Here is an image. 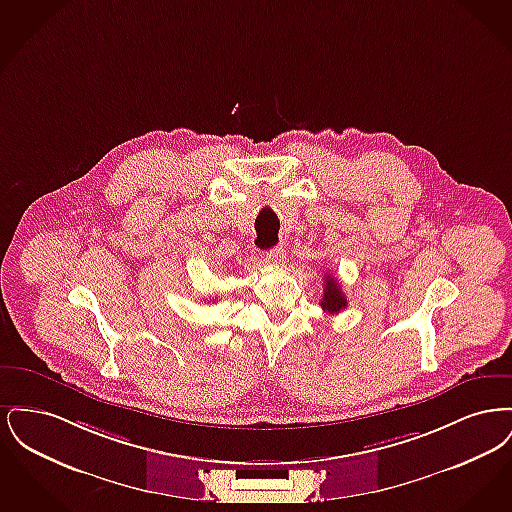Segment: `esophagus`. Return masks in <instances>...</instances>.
I'll list each match as a JSON object with an SVG mask.
<instances>
[{
    "mask_svg": "<svg viewBox=\"0 0 512 512\" xmlns=\"http://www.w3.org/2000/svg\"><path fill=\"white\" fill-rule=\"evenodd\" d=\"M265 257H267L268 263L276 265V263H280L284 259V249L282 247H272L270 251L265 253Z\"/></svg>",
    "mask_w": 512,
    "mask_h": 512,
    "instance_id": "esophagus-1",
    "label": "esophagus"
}]
</instances>
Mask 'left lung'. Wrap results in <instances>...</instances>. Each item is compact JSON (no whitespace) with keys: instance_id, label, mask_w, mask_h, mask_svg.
Masks as SVG:
<instances>
[{"instance_id":"left-lung-1","label":"left lung","mask_w":512,"mask_h":512,"mask_svg":"<svg viewBox=\"0 0 512 512\" xmlns=\"http://www.w3.org/2000/svg\"><path fill=\"white\" fill-rule=\"evenodd\" d=\"M320 307L326 315H338L347 307V297L341 292L340 282L332 274H324V295L320 299Z\"/></svg>"}]
</instances>
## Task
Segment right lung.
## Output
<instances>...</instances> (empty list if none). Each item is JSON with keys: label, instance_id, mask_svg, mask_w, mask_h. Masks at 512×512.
<instances>
[{"label": "right lung", "instance_id": "1", "mask_svg": "<svg viewBox=\"0 0 512 512\" xmlns=\"http://www.w3.org/2000/svg\"><path fill=\"white\" fill-rule=\"evenodd\" d=\"M215 299H217V297H215Z\"/></svg>", "mask_w": 512, "mask_h": 512}]
</instances>
